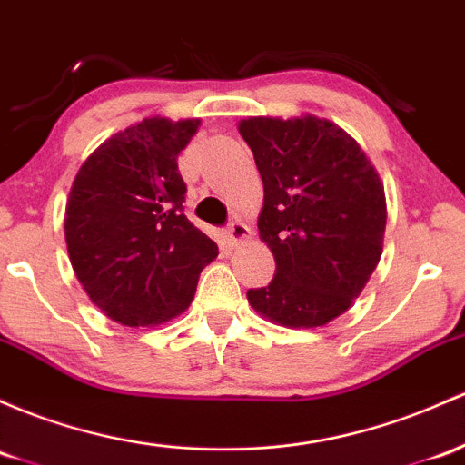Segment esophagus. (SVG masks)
Here are the masks:
<instances>
[{"label": "esophagus", "mask_w": 465, "mask_h": 465, "mask_svg": "<svg viewBox=\"0 0 465 465\" xmlns=\"http://www.w3.org/2000/svg\"><path fill=\"white\" fill-rule=\"evenodd\" d=\"M247 236H249V227L241 221L229 223L227 229H224V241H227L229 247H238V244H241Z\"/></svg>", "instance_id": "esophagus-1"}]
</instances>
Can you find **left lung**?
<instances>
[{
	"label": "left lung",
	"mask_w": 465,
	"mask_h": 465,
	"mask_svg": "<svg viewBox=\"0 0 465 465\" xmlns=\"http://www.w3.org/2000/svg\"><path fill=\"white\" fill-rule=\"evenodd\" d=\"M264 185L260 238L275 273L249 304L291 329L344 313L381 256L386 198L375 167L341 127L318 116H252L238 125Z\"/></svg>",
	"instance_id": "obj_1"
}]
</instances>
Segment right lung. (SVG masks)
<instances>
[{
  "mask_svg": "<svg viewBox=\"0 0 465 465\" xmlns=\"http://www.w3.org/2000/svg\"><path fill=\"white\" fill-rule=\"evenodd\" d=\"M201 121L143 119L92 152L68 205L65 242L85 293L125 326H150L190 307L198 275L218 256L187 221L178 154Z\"/></svg>",
  "mask_w": 465,
  "mask_h": 465,
  "instance_id": "right-lung-1",
  "label": "right lung"
}]
</instances>
